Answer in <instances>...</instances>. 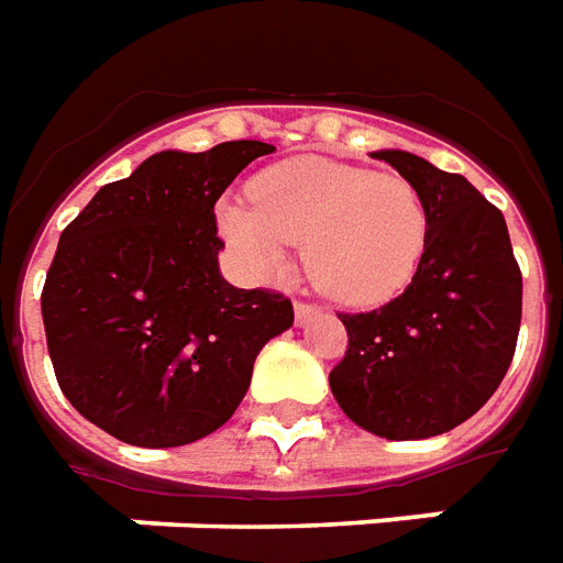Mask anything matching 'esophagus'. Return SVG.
<instances>
[{"label": "esophagus", "mask_w": 563, "mask_h": 563, "mask_svg": "<svg viewBox=\"0 0 563 563\" xmlns=\"http://www.w3.org/2000/svg\"><path fill=\"white\" fill-rule=\"evenodd\" d=\"M319 310L313 305H305V301H295V319H298V325H305L310 319L317 317Z\"/></svg>", "instance_id": "34e87169"}]
</instances>
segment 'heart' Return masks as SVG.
Segmentation results:
<instances>
[{
  "mask_svg": "<svg viewBox=\"0 0 563 563\" xmlns=\"http://www.w3.org/2000/svg\"><path fill=\"white\" fill-rule=\"evenodd\" d=\"M253 201L222 198L217 225L256 277H277L295 244L310 283L343 307H377L407 289L428 246V210L401 174L301 156L253 180Z\"/></svg>",
  "mask_w": 563,
  "mask_h": 563,
  "instance_id": "b5f03b06",
  "label": "heart"
}]
</instances>
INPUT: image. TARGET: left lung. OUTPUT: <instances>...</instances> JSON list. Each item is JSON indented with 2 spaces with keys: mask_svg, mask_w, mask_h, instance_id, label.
<instances>
[{
  "mask_svg": "<svg viewBox=\"0 0 563 563\" xmlns=\"http://www.w3.org/2000/svg\"><path fill=\"white\" fill-rule=\"evenodd\" d=\"M419 189L428 246L410 286L371 313H341L350 334L329 374L334 401L386 440L452 431L507 374L521 322V271L504 213L461 174L407 150H377Z\"/></svg>",
  "mask_w": 563,
  "mask_h": 563,
  "instance_id": "1",
  "label": "left lung"
}]
</instances>
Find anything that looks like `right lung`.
<instances>
[{
    "label": "right lung",
    "instance_id": "add662e5",
    "mask_svg": "<svg viewBox=\"0 0 563 563\" xmlns=\"http://www.w3.org/2000/svg\"><path fill=\"white\" fill-rule=\"evenodd\" d=\"M265 141L162 150L59 234L42 292L59 389L123 443L186 446L232 419L292 301L220 274L213 205Z\"/></svg>",
    "mask_w": 563,
    "mask_h": 563
}]
</instances>
